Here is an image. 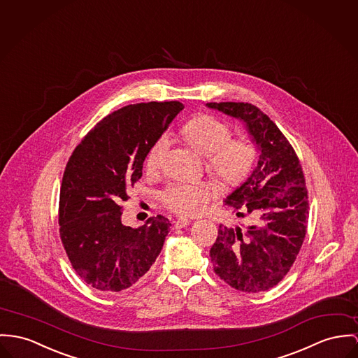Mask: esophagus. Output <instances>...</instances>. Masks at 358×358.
<instances>
[{"mask_svg": "<svg viewBox=\"0 0 358 358\" xmlns=\"http://www.w3.org/2000/svg\"><path fill=\"white\" fill-rule=\"evenodd\" d=\"M191 223V220H187V218H178V220H174V227L176 229H181V227H185Z\"/></svg>", "mask_w": 358, "mask_h": 358, "instance_id": "34e87169", "label": "esophagus"}]
</instances>
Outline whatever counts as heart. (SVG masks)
I'll return each instance as SVG.
<instances>
[{
	"mask_svg": "<svg viewBox=\"0 0 358 358\" xmlns=\"http://www.w3.org/2000/svg\"><path fill=\"white\" fill-rule=\"evenodd\" d=\"M182 135L196 151L207 157V167L223 185L241 184L252 170L256 159V147L248 138H230L231 128L227 122L214 115H199L188 121L182 128ZM169 147L166 135L150 148L145 167L150 171L158 170ZM213 197V188L206 181L178 182L161 193L166 207L180 215H197Z\"/></svg>",
	"mask_w": 358,
	"mask_h": 358,
	"instance_id": "b5f03b06",
	"label": "heart"
}]
</instances>
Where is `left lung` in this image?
I'll list each match as a JSON object with an SVG mask.
<instances>
[{"mask_svg":"<svg viewBox=\"0 0 358 358\" xmlns=\"http://www.w3.org/2000/svg\"><path fill=\"white\" fill-rule=\"evenodd\" d=\"M210 109L244 121L259 161L224 203L250 224H220L210 250L215 274L244 293L278 285L292 268L306 234L308 191L303 167L289 140L267 114L244 102H211Z\"/></svg>","mask_w":358,"mask_h":358,"instance_id":"obj_1","label":"left lung"}]
</instances>
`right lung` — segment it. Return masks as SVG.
I'll list each match as a JSON object with an SVG mask.
<instances>
[{"instance_id":"right-lung-1","label":"right lung","mask_w":358,"mask_h":358,"mask_svg":"<svg viewBox=\"0 0 358 358\" xmlns=\"http://www.w3.org/2000/svg\"><path fill=\"white\" fill-rule=\"evenodd\" d=\"M182 109L171 101L113 111L83 138L66 164L59 237L73 270L96 290L131 287L161 253L171 223L157 215L138 229L124 226L121 203L140 180L150 148Z\"/></svg>"}]
</instances>
